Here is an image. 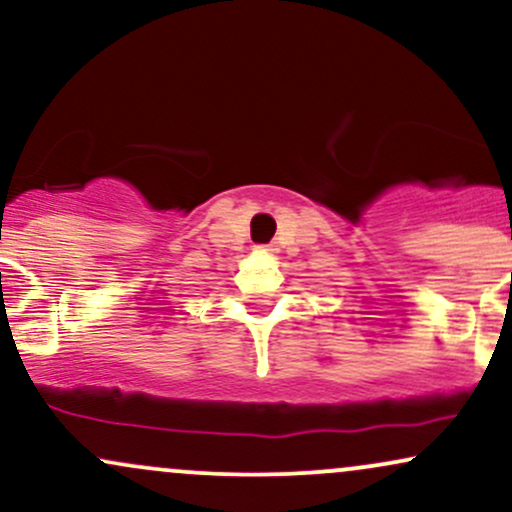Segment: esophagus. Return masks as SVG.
Segmentation results:
<instances>
[{
	"instance_id": "esophagus-1",
	"label": "esophagus",
	"mask_w": 512,
	"mask_h": 512,
	"mask_svg": "<svg viewBox=\"0 0 512 512\" xmlns=\"http://www.w3.org/2000/svg\"><path fill=\"white\" fill-rule=\"evenodd\" d=\"M274 250V245H257V252H267V255H272Z\"/></svg>"
}]
</instances>
